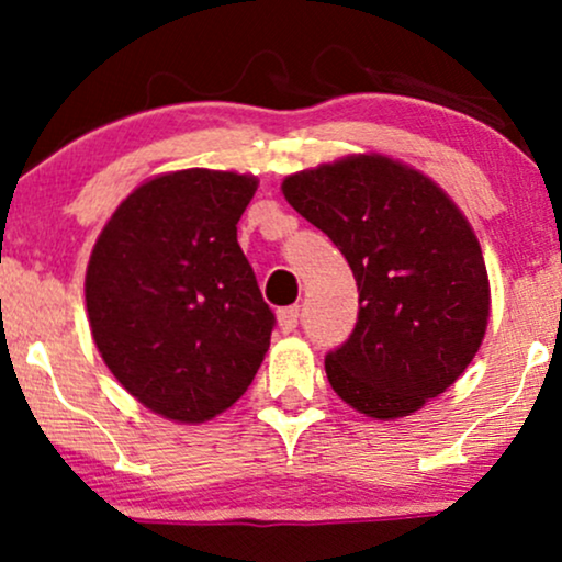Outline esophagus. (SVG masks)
<instances>
[{
    "label": "esophagus",
    "instance_id": "34e87169",
    "mask_svg": "<svg viewBox=\"0 0 562 562\" xmlns=\"http://www.w3.org/2000/svg\"><path fill=\"white\" fill-rule=\"evenodd\" d=\"M276 317H279V325L283 334H292V330L296 328V323H300V304H292V307H281L279 313H276Z\"/></svg>",
    "mask_w": 562,
    "mask_h": 562
}]
</instances>
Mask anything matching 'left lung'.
<instances>
[{
	"mask_svg": "<svg viewBox=\"0 0 562 562\" xmlns=\"http://www.w3.org/2000/svg\"><path fill=\"white\" fill-rule=\"evenodd\" d=\"M355 270L359 321L325 357L336 396L372 419L419 412L463 375L490 321L472 224L442 187L385 154H351L281 182Z\"/></svg>",
	"mask_w": 562,
	"mask_h": 562,
	"instance_id": "left-lung-1",
	"label": "left lung"
}]
</instances>
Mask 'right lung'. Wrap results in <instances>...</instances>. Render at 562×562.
I'll list each match as a JSON object with an SVG mask.
<instances>
[{
    "label": "right lung",
    "instance_id": "add662e5",
    "mask_svg": "<svg viewBox=\"0 0 562 562\" xmlns=\"http://www.w3.org/2000/svg\"><path fill=\"white\" fill-rule=\"evenodd\" d=\"M260 179L179 169L145 179L101 228L86 270L95 349L137 404L203 425L262 364L273 313L237 241Z\"/></svg>",
    "mask_w": 562,
    "mask_h": 562
}]
</instances>
